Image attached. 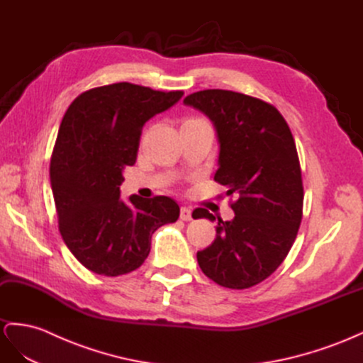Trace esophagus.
Segmentation results:
<instances>
[{
    "instance_id": "esophagus-1",
    "label": "esophagus",
    "mask_w": 363,
    "mask_h": 363,
    "mask_svg": "<svg viewBox=\"0 0 363 363\" xmlns=\"http://www.w3.org/2000/svg\"><path fill=\"white\" fill-rule=\"evenodd\" d=\"M179 217H181V220H184V221L191 220V208H189V206H181V214H179Z\"/></svg>"
}]
</instances>
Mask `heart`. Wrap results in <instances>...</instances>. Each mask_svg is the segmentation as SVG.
<instances>
[{
	"instance_id": "1",
	"label": "heart",
	"mask_w": 363,
	"mask_h": 363,
	"mask_svg": "<svg viewBox=\"0 0 363 363\" xmlns=\"http://www.w3.org/2000/svg\"><path fill=\"white\" fill-rule=\"evenodd\" d=\"M189 121H191V119H189Z\"/></svg>"
}]
</instances>
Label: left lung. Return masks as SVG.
Returning <instances> with one entry per match:
<instances>
[{
	"instance_id": "1",
	"label": "left lung",
	"mask_w": 363,
	"mask_h": 363,
	"mask_svg": "<svg viewBox=\"0 0 363 363\" xmlns=\"http://www.w3.org/2000/svg\"><path fill=\"white\" fill-rule=\"evenodd\" d=\"M205 113L220 143L214 181L238 199L230 221L218 218L214 242L197 252L202 272L216 284L245 289L272 276L297 237L303 182L294 137L284 116L265 101L209 89L184 99ZM194 216V213H193ZM216 217L203 208L194 218Z\"/></svg>"
}]
</instances>
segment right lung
<instances>
[{
    "instance_id": "1",
    "label": "right lung",
    "mask_w": 363,
    "mask_h": 363,
    "mask_svg": "<svg viewBox=\"0 0 363 363\" xmlns=\"http://www.w3.org/2000/svg\"><path fill=\"white\" fill-rule=\"evenodd\" d=\"M182 95L116 83L81 93L65 113L51 189L62 238L87 270L110 277L137 270L150 252L152 233L178 220L173 199L133 194L123 202L119 185L137 160L143 125Z\"/></svg>"
}]
</instances>
